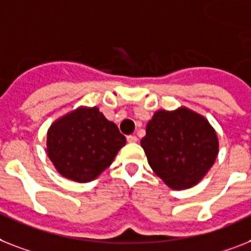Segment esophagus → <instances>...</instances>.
I'll use <instances>...</instances> for the list:
<instances>
[{
	"label": "esophagus",
	"instance_id": "1",
	"mask_svg": "<svg viewBox=\"0 0 251 251\" xmlns=\"http://www.w3.org/2000/svg\"><path fill=\"white\" fill-rule=\"evenodd\" d=\"M127 141L128 142H130V144H134V142H137L138 138L134 136V134H130V136H128L127 137Z\"/></svg>",
	"mask_w": 251,
	"mask_h": 251
}]
</instances>
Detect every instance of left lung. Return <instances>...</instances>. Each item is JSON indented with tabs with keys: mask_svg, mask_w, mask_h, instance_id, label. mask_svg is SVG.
<instances>
[{
	"mask_svg": "<svg viewBox=\"0 0 251 251\" xmlns=\"http://www.w3.org/2000/svg\"><path fill=\"white\" fill-rule=\"evenodd\" d=\"M141 146L151 169L172 190L198 185L219 152L218 136L212 124L186 106L155 111Z\"/></svg>",
	"mask_w": 251,
	"mask_h": 251,
	"instance_id": "obj_1",
	"label": "left lung"
}]
</instances>
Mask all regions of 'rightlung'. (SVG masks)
<instances>
[{"label": "right lung", "instance_id": "1", "mask_svg": "<svg viewBox=\"0 0 251 251\" xmlns=\"http://www.w3.org/2000/svg\"><path fill=\"white\" fill-rule=\"evenodd\" d=\"M126 137L97 106H79L47 130L46 152L60 176L86 183L110 167Z\"/></svg>", "mask_w": 251, "mask_h": 251}]
</instances>
